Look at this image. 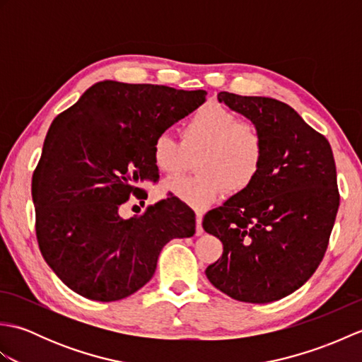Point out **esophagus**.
Listing matches in <instances>:
<instances>
[{
	"label": "esophagus",
	"instance_id": "34e87169",
	"mask_svg": "<svg viewBox=\"0 0 362 362\" xmlns=\"http://www.w3.org/2000/svg\"><path fill=\"white\" fill-rule=\"evenodd\" d=\"M202 211H196V235H202Z\"/></svg>",
	"mask_w": 362,
	"mask_h": 362
}]
</instances>
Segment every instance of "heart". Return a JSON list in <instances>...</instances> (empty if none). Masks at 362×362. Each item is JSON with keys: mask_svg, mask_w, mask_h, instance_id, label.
Wrapping results in <instances>:
<instances>
[{"mask_svg": "<svg viewBox=\"0 0 362 362\" xmlns=\"http://www.w3.org/2000/svg\"><path fill=\"white\" fill-rule=\"evenodd\" d=\"M196 157V174L174 177L165 189L194 209H205L226 193L241 194L257 182L266 161V140L252 121L224 105H201L180 127V141L168 132L152 140L151 158L160 173L177 174Z\"/></svg>", "mask_w": 362, "mask_h": 362, "instance_id": "heart-1", "label": "heart"}]
</instances>
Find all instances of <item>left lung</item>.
I'll list each match as a JSON object with an SVG mask.
<instances>
[{
    "label": "left lung",
    "mask_w": 362,
    "mask_h": 362,
    "mask_svg": "<svg viewBox=\"0 0 362 362\" xmlns=\"http://www.w3.org/2000/svg\"><path fill=\"white\" fill-rule=\"evenodd\" d=\"M219 103L261 129L266 161L241 194L205 214L222 257L206 267L214 288L240 302L289 296L316 272L339 209L332 146L281 101L221 91Z\"/></svg>",
    "instance_id": "left-lung-1"
}]
</instances>
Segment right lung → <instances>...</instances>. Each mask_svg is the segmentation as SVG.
Segmentation results:
<instances>
[{
  "label": "right lung",
  "mask_w": 362,
  "mask_h": 362,
  "mask_svg": "<svg viewBox=\"0 0 362 362\" xmlns=\"http://www.w3.org/2000/svg\"><path fill=\"white\" fill-rule=\"evenodd\" d=\"M205 90L98 82L54 118L33 174L35 235L42 255L79 296L115 302L148 283L161 249L196 232V214L166 197L124 219L130 196L144 204L157 182L151 144L204 104Z\"/></svg>",
  "instance_id": "add662e5"
}]
</instances>
